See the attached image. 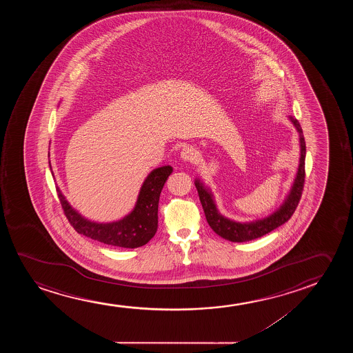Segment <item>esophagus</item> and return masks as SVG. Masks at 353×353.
Masks as SVG:
<instances>
[{"label": "esophagus", "mask_w": 353, "mask_h": 353, "mask_svg": "<svg viewBox=\"0 0 353 353\" xmlns=\"http://www.w3.org/2000/svg\"><path fill=\"white\" fill-rule=\"evenodd\" d=\"M181 158L183 161H190V163H193L198 158V154H196V150H194L193 147H189V145H185L181 150Z\"/></svg>", "instance_id": "esophagus-1"}]
</instances>
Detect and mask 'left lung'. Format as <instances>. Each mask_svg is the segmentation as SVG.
<instances>
[{
  "instance_id": "left-lung-1",
  "label": "left lung",
  "mask_w": 353,
  "mask_h": 353,
  "mask_svg": "<svg viewBox=\"0 0 353 353\" xmlns=\"http://www.w3.org/2000/svg\"><path fill=\"white\" fill-rule=\"evenodd\" d=\"M290 121L293 123L295 129L299 132V168H298V172L295 176L293 185L290 188V194L287 195L280 208L276 210L275 212L270 216L246 223L235 222L229 218L224 217L217 210L211 190L206 188L199 179L195 181V187L198 189L199 198L203 205L208 225L212 228L213 232L223 239L232 242H246L258 239L268 232H272L274 229L280 227L282 224H285L293 216L295 208H298V203L303 194V188H304L306 145H305L304 135H303L299 121L292 116L290 117Z\"/></svg>"
}]
</instances>
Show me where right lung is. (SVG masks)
Returning a JSON list of instances; mask_svg holds the SVG:
<instances>
[{
	"label": "right lung",
	"instance_id": "obj_1",
	"mask_svg": "<svg viewBox=\"0 0 353 353\" xmlns=\"http://www.w3.org/2000/svg\"><path fill=\"white\" fill-rule=\"evenodd\" d=\"M171 174L170 165L153 170L141 187L134 210L117 222L89 221L68 203L60 189L57 188V192L65 216L78 234L111 246L137 248L145 245L157 232L160 193Z\"/></svg>",
	"mask_w": 353,
	"mask_h": 353
}]
</instances>
